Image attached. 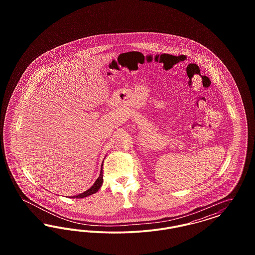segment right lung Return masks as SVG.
I'll return each instance as SVG.
<instances>
[{
  "label": "right lung",
  "instance_id": "right-lung-1",
  "mask_svg": "<svg viewBox=\"0 0 255 255\" xmlns=\"http://www.w3.org/2000/svg\"><path fill=\"white\" fill-rule=\"evenodd\" d=\"M102 166H103V165H101V170H100V175H99V177L97 178V180L96 181V182L93 184V186H91V188H89L88 190H86L85 192H83V193H81V194L73 196V197L71 196L70 198H85V197H88V196H90V195L95 194L96 192H97V191L99 190V188L101 187L102 182H103Z\"/></svg>",
  "mask_w": 255,
  "mask_h": 255
}]
</instances>
